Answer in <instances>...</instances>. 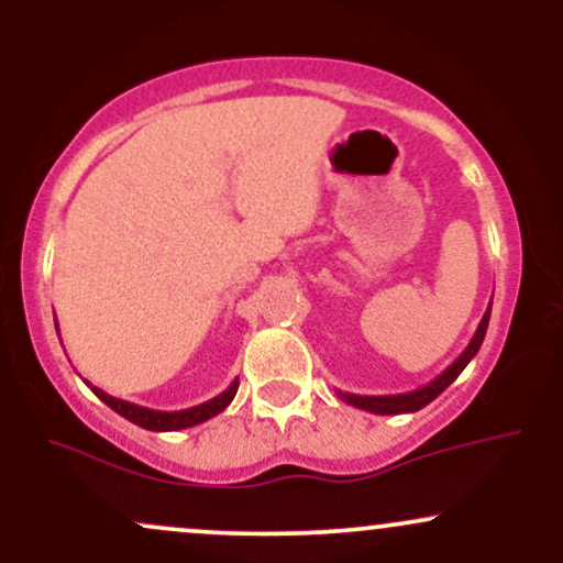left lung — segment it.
<instances>
[{"label": "left lung", "mask_w": 563, "mask_h": 563, "mask_svg": "<svg viewBox=\"0 0 563 563\" xmlns=\"http://www.w3.org/2000/svg\"><path fill=\"white\" fill-rule=\"evenodd\" d=\"M489 312H493V301H489L487 312H484V318L479 322V328H476L474 339H471L468 346L463 349L461 357H457L450 367H444V371L439 373L434 380H429L426 386H418V389L405 391V394H380V397H367V394H349V391H335V394H339L346 405H354V407H360V410H367V412H376V416H399V412L421 410V407L434 402L439 394L448 389L452 380L466 371V365L471 363V360L476 357V352L482 349L484 335H487Z\"/></svg>", "instance_id": "1"}]
</instances>
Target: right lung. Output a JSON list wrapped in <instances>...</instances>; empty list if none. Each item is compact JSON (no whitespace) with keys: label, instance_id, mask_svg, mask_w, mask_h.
Segmentation results:
<instances>
[{"label":"right lung","instance_id":"1","mask_svg":"<svg viewBox=\"0 0 563 563\" xmlns=\"http://www.w3.org/2000/svg\"><path fill=\"white\" fill-rule=\"evenodd\" d=\"M84 384L92 389L97 397L102 399L111 410L119 412L121 418H126V421H132L134 426H140V429H147V431H183V429H190V426H198L203 421H209V418L219 416V412L224 410L232 402V397H235L238 391V384L241 380H232V384L224 389L222 394H217L214 399H209V402H200L196 407H187V410H153V407H142V405H134V402H126V399H119V397H111L108 391H102L100 386H92L89 380H84Z\"/></svg>","mask_w":563,"mask_h":563}]
</instances>
